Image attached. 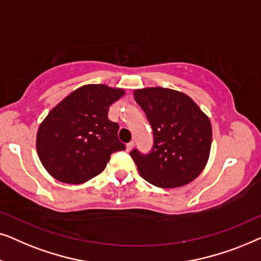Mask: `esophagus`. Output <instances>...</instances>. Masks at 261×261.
<instances>
[{
    "label": "esophagus",
    "instance_id": "34e87169",
    "mask_svg": "<svg viewBox=\"0 0 261 261\" xmlns=\"http://www.w3.org/2000/svg\"><path fill=\"white\" fill-rule=\"evenodd\" d=\"M134 145H135L134 142H130V143H127V144H126V150H127V151H130L131 149L134 148Z\"/></svg>",
    "mask_w": 261,
    "mask_h": 261
}]
</instances>
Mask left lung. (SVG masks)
I'll return each mask as SVG.
<instances>
[{
    "label": "left lung",
    "instance_id": "obj_1",
    "mask_svg": "<svg viewBox=\"0 0 261 261\" xmlns=\"http://www.w3.org/2000/svg\"><path fill=\"white\" fill-rule=\"evenodd\" d=\"M135 100L152 128L148 154L130 152L142 178L162 189L186 185L203 172L210 155L209 117L190 96L162 87L137 89Z\"/></svg>",
    "mask_w": 261,
    "mask_h": 261
}]
</instances>
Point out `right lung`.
<instances>
[{"label":"right lung","instance_id":"1","mask_svg":"<svg viewBox=\"0 0 261 261\" xmlns=\"http://www.w3.org/2000/svg\"><path fill=\"white\" fill-rule=\"evenodd\" d=\"M124 93L106 85H87L50 111L38 128L37 152L55 179L75 185L88 181L105 169L113 152L124 150L119 125L107 117Z\"/></svg>","mask_w":261,"mask_h":261}]
</instances>
